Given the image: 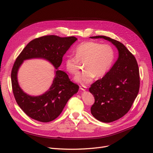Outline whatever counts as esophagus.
<instances>
[{"label": "esophagus", "mask_w": 153, "mask_h": 153, "mask_svg": "<svg viewBox=\"0 0 153 153\" xmlns=\"http://www.w3.org/2000/svg\"><path fill=\"white\" fill-rule=\"evenodd\" d=\"M79 87H80V89L82 91H85L87 89V87L85 85H80Z\"/></svg>", "instance_id": "1"}]
</instances>
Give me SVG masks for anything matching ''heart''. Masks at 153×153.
I'll list each match as a JSON object with an SVG mask.
<instances>
[{
  "label": "heart",
  "instance_id": "heart-1",
  "mask_svg": "<svg viewBox=\"0 0 153 153\" xmlns=\"http://www.w3.org/2000/svg\"><path fill=\"white\" fill-rule=\"evenodd\" d=\"M114 51L110 45L96 41H86L79 45L75 49V56L68 55L64 64L67 71L72 75L79 72L80 62H84V71L75 78L76 82L87 84L93 78L103 76L112 65Z\"/></svg>",
  "mask_w": 153,
  "mask_h": 153
}]
</instances>
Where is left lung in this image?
Masks as SVG:
<instances>
[{
    "label": "left lung",
    "instance_id": "1",
    "mask_svg": "<svg viewBox=\"0 0 153 153\" xmlns=\"http://www.w3.org/2000/svg\"><path fill=\"white\" fill-rule=\"evenodd\" d=\"M90 38L108 40L119 51L113 67L89 89L94 97L92 115L100 121L112 123L126 114L137 98L140 89L139 69L135 56L122 43L105 36Z\"/></svg>",
    "mask_w": 153,
    "mask_h": 153
}]
</instances>
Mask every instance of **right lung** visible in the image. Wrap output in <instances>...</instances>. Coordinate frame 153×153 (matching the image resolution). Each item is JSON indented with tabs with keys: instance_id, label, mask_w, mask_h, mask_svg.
Returning <instances> with one entry per match:
<instances>
[{
	"instance_id": "1",
	"label": "right lung",
	"mask_w": 153,
	"mask_h": 153,
	"mask_svg": "<svg viewBox=\"0 0 153 153\" xmlns=\"http://www.w3.org/2000/svg\"><path fill=\"white\" fill-rule=\"evenodd\" d=\"M76 39L74 36H41L32 40L17 57L11 74L13 92L17 104L30 118L42 123L53 121L79 87L71 81L65 72L57 70L53 84L47 92L39 96H30L23 92L18 85V68L25 59L43 58L57 69L62 63L63 55Z\"/></svg>"
}]
</instances>
